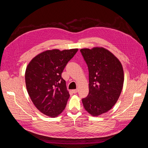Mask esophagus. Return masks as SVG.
Instances as JSON below:
<instances>
[{"instance_id":"34e87169","label":"esophagus","mask_w":148,"mask_h":148,"mask_svg":"<svg viewBox=\"0 0 148 148\" xmlns=\"http://www.w3.org/2000/svg\"><path fill=\"white\" fill-rule=\"evenodd\" d=\"M78 89H73L72 90V92L74 93V94H76V93H77L78 92Z\"/></svg>"}]
</instances>
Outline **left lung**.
<instances>
[{"mask_svg":"<svg viewBox=\"0 0 148 148\" xmlns=\"http://www.w3.org/2000/svg\"><path fill=\"white\" fill-rule=\"evenodd\" d=\"M89 71V94L83 98L89 114L97 116L111 109L122 92L124 75L122 65L107 49L94 47L80 50Z\"/></svg>","mask_w":148,"mask_h":148,"instance_id":"left-lung-1","label":"left lung"}]
</instances>
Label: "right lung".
<instances>
[{"label": "right lung", "mask_w": 148, "mask_h": 148, "mask_svg": "<svg viewBox=\"0 0 148 148\" xmlns=\"http://www.w3.org/2000/svg\"><path fill=\"white\" fill-rule=\"evenodd\" d=\"M78 51H46L33 58L26 68L25 82L28 95L44 114L54 117L65 108L70 95L62 73Z\"/></svg>", "instance_id": "obj_1"}]
</instances>
